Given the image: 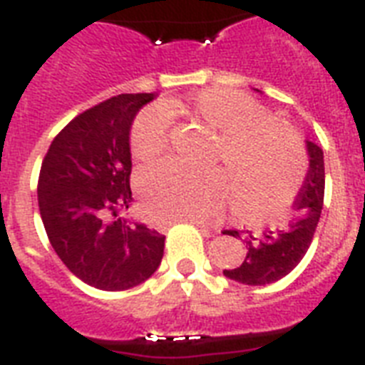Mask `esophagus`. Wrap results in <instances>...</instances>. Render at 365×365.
<instances>
[{
  "instance_id": "obj_1",
  "label": "esophagus",
  "mask_w": 365,
  "mask_h": 365,
  "mask_svg": "<svg viewBox=\"0 0 365 365\" xmlns=\"http://www.w3.org/2000/svg\"><path fill=\"white\" fill-rule=\"evenodd\" d=\"M185 222L191 223V225H197V227H200V229H205L206 233H210V231H212V229L208 227L205 222H200V220H185Z\"/></svg>"
}]
</instances>
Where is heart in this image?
<instances>
[{
	"label": "heart",
	"instance_id": "b5f03b06",
	"mask_svg": "<svg viewBox=\"0 0 365 365\" xmlns=\"http://www.w3.org/2000/svg\"><path fill=\"white\" fill-rule=\"evenodd\" d=\"M165 115H183L216 134L208 165L191 172L165 160L138 176L145 210L157 222L205 220L222 210L231 197L244 222H267L286 210L305 174L303 138L286 121L248 94L233 88H205L187 100H168L145 110L130 128V153L149 160L163 153L168 140ZM218 170L216 171L215 168Z\"/></svg>",
	"mask_w": 365,
	"mask_h": 365
}]
</instances>
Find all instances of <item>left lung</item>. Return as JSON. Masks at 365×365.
<instances>
[{
  "label": "left lung",
  "mask_w": 365,
  "mask_h": 365,
  "mask_svg": "<svg viewBox=\"0 0 365 365\" xmlns=\"http://www.w3.org/2000/svg\"><path fill=\"white\" fill-rule=\"evenodd\" d=\"M309 172L307 180L295 199V216L288 225L265 229L261 235L250 233L246 242V257L239 267L225 269L223 274L231 280L248 286H263L286 277L299 265L311 246L318 220L324 206V153L314 142L307 140ZM223 235L239 237V231H225Z\"/></svg>",
  "instance_id": "left-lung-1"
}]
</instances>
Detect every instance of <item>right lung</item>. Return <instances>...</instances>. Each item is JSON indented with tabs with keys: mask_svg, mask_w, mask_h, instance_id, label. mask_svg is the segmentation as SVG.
<instances>
[{
	"mask_svg": "<svg viewBox=\"0 0 365 365\" xmlns=\"http://www.w3.org/2000/svg\"><path fill=\"white\" fill-rule=\"evenodd\" d=\"M151 100V93L119 94L79 113L56 134L39 170L51 246L77 278L106 292L148 280L165 254V235L117 217L132 202V119Z\"/></svg>",
	"mask_w": 365,
	"mask_h": 365,
	"instance_id": "add662e5",
	"label": "right lung"
}]
</instances>
